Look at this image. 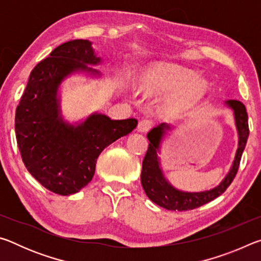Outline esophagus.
I'll return each instance as SVG.
<instances>
[{"label": "esophagus", "mask_w": 261, "mask_h": 261, "mask_svg": "<svg viewBox=\"0 0 261 261\" xmlns=\"http://www.w3.org/2000/svg\"><path fill=\"white\" fill-rule=\"evenodd\" d=\"M153 126V122L149 121V120H141L138 123V129L139 132H147L148 130H151V127Z\"/></svg>", "instance_id": "34e87169"}]
</instances>
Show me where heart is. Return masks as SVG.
I'll return each mask as SVG.
<instances>
[{"mask_svg":"<svg viewBox=\"0 0 261 261\" xmlns=\"http://www.w3.org/2000/svg\"><path fill=\"white\" fill-rule=\"evenodd\" d=\"M143 90L153 95H175L169 106L176 110H183L206 94L208 82L192 69L162 65L148 71L144 79Z\"/></svg>","mask_w":261,"mask_h":261,"instance_id":"heart-1","label":"heart"}]
</instances>
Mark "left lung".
<instances>
[{"label":"left lung","instance_id":"obj_1","mask_svg":"<svg viewBox=\"0 0 261 261\" xmlns=\"http://www.w3.org/2000/svg\"><path fill=\"white\" fill-rule=\"evenodd\" d=\"M224 105L233 112L236 129L238 132V148L230 170L228 171L222 182L213 189L200 192H187L174 188L163 175L160 158L158 155L160 153L163 137L168 130L171 129V126L167 123H161L148 132L147 138L149 144L146 155H145L143 161L140 178L146 196L156 205L169 211L193 210L214 200L215 198H218L220 194L226 191L227 188L231 184L237 174L242 154L245 148L247 138H249V124H247L245 106L241 101L227 100Z\"/></svg>","mask_w":261,"mask_h":261}]
</instances>
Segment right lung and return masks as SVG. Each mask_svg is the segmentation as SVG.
<instances>
[{
    "instance_id": "obj_1",
    "label": "right lung",
    "mask_w": 261,
    "mask_h": 261,
    "mask_svg": "<svg viewBox=\"0 0 261 261\" xmlns=\"http://www.w3.org/2000/svg\"><path fill=\"white\" fill-rule=\"evenodd\" d=\"M101 62L91 41L62 43L31 71L16 109V138L25 167L39 183L61 196L86 187L93 178L100 153L129 135L138 123L136 118L112 120L100 113L74 124L64 121L61 84L74 73L100 77L101 72L88 65Z\"/></svg>"
}]
</instances>
